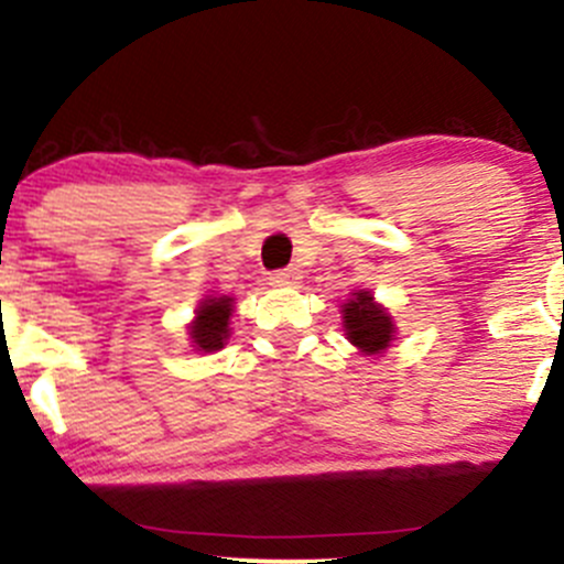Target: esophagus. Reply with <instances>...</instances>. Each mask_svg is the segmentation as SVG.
<instances>
[{
    "label": "esophagus",
    "mask_w": 564,
    "mask_h": 564,
    "mask_svg": "<svg viewBox=\"0 0 564 564\" xmlns=\"http://www.w3.org/2000/svg\"><path fill=\"white\" fill-rule=\"evenodd\" d=\"M272 286H294L300 283V270L297 267H286V270H278L270 275Z\"/></svg>",
    "instance_id": "esophagus-1"
}]
</instances>
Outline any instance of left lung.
<instances>
[{"mask_svg":"<svg viewBox=\"0 0 564 564\" xmlns=\"http://www.w3.org/2000/svg\"><path fill=\"white\" fill-rule=\"evenodd\" d=\"M340 313L348 343L357 346L365 357H381L397 340L394 318L367 289H354L351 297L340 305Z\"/></svg>","mask_w":564,"mask_h":564,"instance_id":"8db88e82","label":"left lung"}]
</instances>
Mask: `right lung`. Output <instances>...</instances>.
I'll return each instance as SVG.
<instances>
[{"label": "right lung", "instance_id": "right-lung-1", "mask_svg": "<svg viewBox=\"0 0 564 564\" xmlns=\"http://www.w3.org/2000/svg\"><path fill=\"white\" fill-rule=\"evenodd\" d=\"M235 313V297L221 294V297H205L199 300L197 311H194L192 324H188V340L197 354H216L227 346L229 335V322H232Z\"/></svg>", "mask_w": 564, "mask_h": 564}]
</instances>
